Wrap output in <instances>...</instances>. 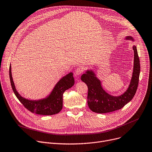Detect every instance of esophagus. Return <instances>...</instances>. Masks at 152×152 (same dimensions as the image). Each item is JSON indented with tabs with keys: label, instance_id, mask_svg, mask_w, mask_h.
<instances>
[{
	"label": "esophagus",
	"instance_id": "obj_1",
	"mask_svg": "<svg viewBox=\"0 0 152 152\" xmlns=\"http://www.w3.org/2000/svg\"><path fill=\"white\" fill-rule=\"evenodd\" d=\"M75 74H77V75H80V74H82V72H83V69H81V68H80V67H77L76 69H75Z\"/></svg>",
	"mask_w": 152,
	"mask_h": 152
}]
</instances>
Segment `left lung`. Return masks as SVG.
<instances>
[{
  "label": "left lung",
  "instance_id": "8db88e82",
  "mask_svg": "<svg viewBox=\"0 0 152 152\" xmlns=\"http://www.w3.org/2000/svg\"><path fill=\"white\" fill-rule=\"evenodd\" d=\"M126 39L134 41L132 37H126ZM133 49L134 50V66L132 78L129 86L123 94L119 96H113L109 94L103 89L101 81L92 70L86 71L85 74L81 75V81L85 82L88 88V107L93 112L103 114L120 110L131 101L134 96L139 83L140 61L136 46L133 45Z\"/></svg>",
  "mask_w": 152,
  "mask_h": 152
}]
</instances>
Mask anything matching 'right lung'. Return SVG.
<instances>
[{
	"instance_id": "add662e5",
	"label": "right lung",
	"mask_w": 152,
	"mask_h": 152,
	"mask_svg": "<svg viewBox=\"0 0 152 152\" xmlns=\"http://www.w3.org/2000/svg\"><path fill=\"white\" fill-rule=\"evenodd\" d=\"M9 72L11 85L16 97L28 111L40 115H53L60 112L63 108V93L73 86L75 82L73 74L70 72L56 84L49 96L38 100H31L22 97L16 91L11 75V64Z\"/></svg>"
}]
</instances>
